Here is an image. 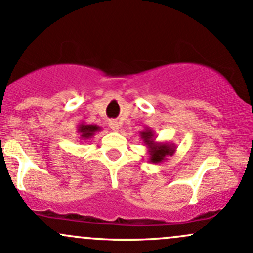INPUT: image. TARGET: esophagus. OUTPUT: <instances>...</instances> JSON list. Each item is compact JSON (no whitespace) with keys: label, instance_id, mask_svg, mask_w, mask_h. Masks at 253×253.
Returning a JSON list of instances; mask_svg holds the SVG:
<instances>
[{"label":"esophagus","instance_id":"1","mask_svg":"<svg viewBox=\"0 0 253 253\" xmlns=\"http://www.w3.org/2000/svg\"><path fill=\"white\" fill-rule=\"evenodd\" d=\"M109 127H110L111 129H113V131H119L120 129V124L118 121H116V120H110V121H109Z\"/></svg>","mask_w":253,"mask_h":253}]
</instances>
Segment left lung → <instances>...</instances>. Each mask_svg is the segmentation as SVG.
I'll use <instances>...</instances> for the list:
<instances>
[{
  "label": "left lung",
  "mask_w": 253,
  "mask_h": 253,
  "mask_svg": "<svg viewBox=\"0 0 253 253\" xmlns=\"http://www.w3.org/2000/svg\"><path fill=\"white\" fill-rule=\"evenodd\" d=\"M140 138H142L145 147L148 148L149 162L150 164H162L167 160V156H172L175 153L174 144L155 142L154 131L150 127H145L144 131L140 132Z\"/></svg>",
  "instance_id": "obj_1"
}]
</instances>
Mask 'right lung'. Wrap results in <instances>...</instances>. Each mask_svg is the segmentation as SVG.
Here are the masks:
<instances>
[{
    "label": "right lung",
    "instance_id": "add662e5",
    "mask_svg": "<svg viewBox=\"0 0 253 253\" xmlns=\"http://www.w3.org/2000/svg\"><path fill=\"white\" fill-rule=\"evenodd\" d=\"M100 131V127L97 125H87V124H80L78 126L76 132L80 134V139L87 140L91 139L97 132Z\"/></svg>",
    "mask_w": 253,
    "mask_h": 253
}]
</instances>
